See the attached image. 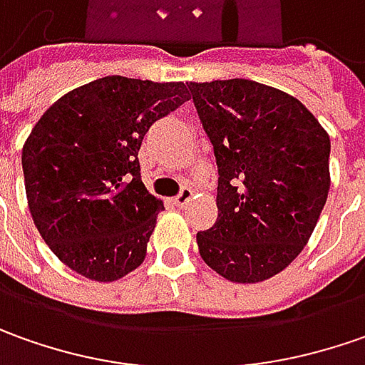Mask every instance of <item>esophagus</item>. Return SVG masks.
I'll use <instances>...</instances> for the list:
<instances>
[{"label": "esophagus", "instance_id": "34e87169", "mask_svg": "<svg viewBox=\"0 0 365 365\" xmlns=\"http://www.w3.org/2000/svg\"><path fill=\"white\" fill-rule=\"evenodd\" d=\"M192 197H194V192H192L190 187H183L182 192H180V194L173 197V204H175V206H178V207L187 206Z\"/></svg>", "mask_w": 365, "mask_h": 365}]
</instances>
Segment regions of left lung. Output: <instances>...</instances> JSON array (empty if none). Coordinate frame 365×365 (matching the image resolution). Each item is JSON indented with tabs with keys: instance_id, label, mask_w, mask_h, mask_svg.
Here are the masks:
<instances>
[{
	"instance_id": "1",
	"label": "left lung",
	"mask_w": 365,
	"mask_h": 365,
	"mask_svg": "<svg viewBox=\"0 0 365 365\" xmlns=\"http://www.w3.org/2000/svg\"><path fill=\"white\" fill-rule=\"evenodd\" d=\"M218 163V218L200 257L232 283L295 260L329 194V135L301 101L246 78L187 84Z\"/></svg>"
}]
</instances>
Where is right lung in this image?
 Masks as SVG:
<instances>
[{"instance_id":"right-lung-1","label":"right lung","mask_w":365,"mask_h":365,"mask_svg":"<svg viewBox=\"0 0 365 365\" xmlns=\"http://www.w3.org/2000/svg\"><path fill=\"white\" fill-rule=\"evenodd\" d=\"M190 101L183 82L105 76L60 96L21 149L28 207L70 270L113 283L145 260L163 202L141 182L145 133Z\"/></svg>"}]
</instances>
